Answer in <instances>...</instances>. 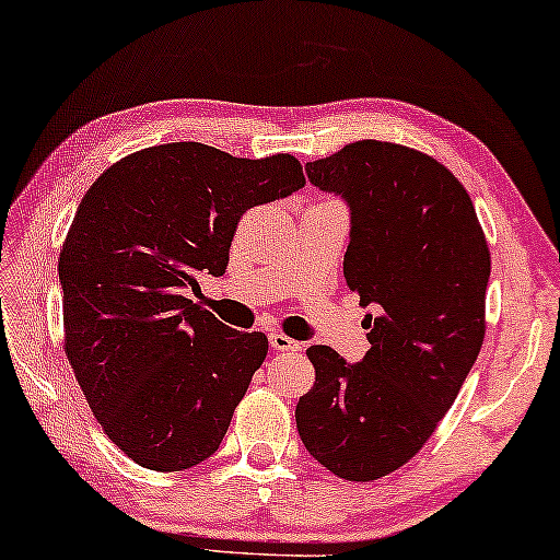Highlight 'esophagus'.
<instances>
[{"label": "esophagus", "instance_id": "obj_1", "mask_svg": "<svg viewBox=\"0 0 560 560\" xmlns=\"http://www.w3.org/2000/svg\"><path fill=\"white\" fill-rule=\"evenodd\" d=\"M270 345H272V350H278V352H298L300 350V342L290 340L288 335H280V332L270 335Z\"/></svg>", "mask_w": 560, "mask_h": 560}]
</instances>
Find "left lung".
<instances>
[{"label": "left lung", "mask_w": 560, "mask_h": 560, "mask_svg": "<svg viewBox=\"0 0 560 560\" xmlns=\"http://www.w3.org/2000/svg\"><path fill=\"white\" fill-rule=\"evenodd\" d=\"M305 171L350 210L345 280L374 315L360 362L307 350L298 432L335 476L374 481L424 446L479 357L489 247L462 183L407 145L354 141Z\"/></svg>", "instance_id": "obj_1"}]
</instances>
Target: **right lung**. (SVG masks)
I'll return each mask as SVG.
<instances>
[{"mask_svg":"<svg viewBox=\"0 0 560 560\" xmlns=\"http://www.w3.org/2000/svg\"><path fill=\"white\" fill-rule=\"evenodd\" d=\"M305 186L288 153L250 161L180 141L126 155L81 198L59 258L67 357L108 439L183 471L210 454L268 354L188 300L223 275L247 208Z\"/></svg>","mask_w":560,"mask_h":560,"instance_id":"right-lung-1","label":"right lung"}]
</instances>
